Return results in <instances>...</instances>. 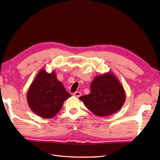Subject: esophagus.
<instances>
[{"label": "esophagus", "mask_w": 160, "mask_h": 160, "mask_svg": "<svg viewBox=\"0 0 160 160\" xmlns=\"http://www.w3.org/2000/svg\"><path fill=\"white\" fill-rule=\"evenodd\" d=\"M73 96L76 98H79L81 96V93L80 91H76V92L73 93Z\"/></svg>", "instance_id": "34e87169"}]
</instances>
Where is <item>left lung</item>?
<instances>
[{
  "label": "left lung",
  "mask_w": 160,
  "mask_h": 160,
  "mask_svg": "<svg viewBox=\"0 0 160 160\" xmlns=\"http://www.w3.org/2000/svg\"><path fill=\"white\" fill-rule=\"evenodd\" d=\"M91 93L79 98L86 107L100 117L108 116L120 110L126 100L123 86L111 72L97 76L91 83Z\"/></svg>",
  "instance_id": "left-lung-1"
}]
</instances>
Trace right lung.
I'll use <instances>...</instances> for the list:
<instances>
[{
	"instance_id": "1",
	"label": "right lung",
	"mask_w": 160,
	"mask_h": 160,
	"mask_svg": "<svg viewBox=\"0 0 160 160\" xmlns=\"http://www.w3.org/2000/svg\"><path fill=\"white\" fill-rule=\"evenodd\" d=\"M70 97L62 82L57 79L55 71L49 73L44 69L39 71L27 93L29 108L43 118H53Z\"/></svg>"
}]
</instances>
